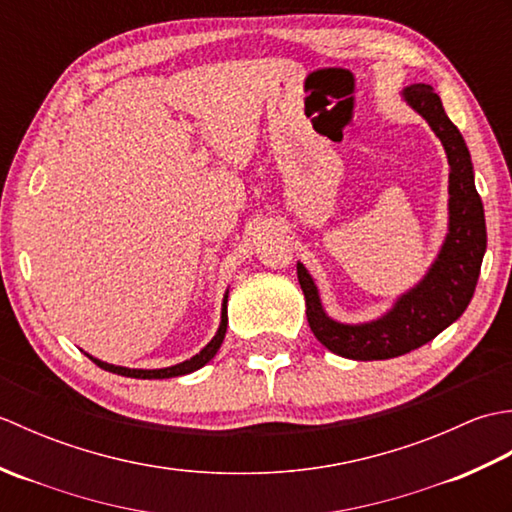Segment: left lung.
<instances>
[{
    "mask_svg": "<svg viewBox=\"0 0 512 512\" xmlns=\"http://www.w3.org/2000/svg\"><path fill=\"white\" fill-rule=\"evenodd\" d=\"M402 99L429 123L449 160V233L427 275L402 292L383 317L367 323H341L328 317L317 284L306 266L297 262L310 330L330 352L352 361H385L436 339L471 303L486 253L484 206L460 129L449 121L440 96L429 85H411L402 92Z\"/></svg>",
    "mask_w": 512,
    "mask_h": 512,
    "instance_id": "8db88e82",
    "label": "left lung"
}]
</instances>
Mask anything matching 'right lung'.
Wrapping results in <instances>:
<instances>
[{"instance_id":"1","label":"right lung","mask_w":512,"mask_h":512,"mask_svg":"<svg viewBox=\"0 0 512 512\" xmlns=\"http://www.w3.org/2000/svg\"><path fill=\"white\" fill-rule=\"evenodd\" d=\"M226 303H228V290L226 295L222 299V321H220V328H217L213 339L206 343L202 350L191 356L189 361H182L178 365H171V367H162V369H132V367H121V365H110L105 361H99V358L90 356L92 361L99 365L101 369H105V372H112V374H118V376H127V378H176V376H184V374H191L195 372V369L204 367L206 363L211 361V358L217 354V350H220V345L224 341V334H226V325H228V312H226Z\"/></svg>"}]
</instances>
